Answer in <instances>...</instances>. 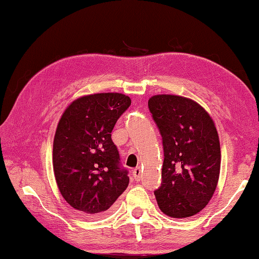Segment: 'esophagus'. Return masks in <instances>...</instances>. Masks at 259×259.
Wrapping results in <instances>:
<instances>
[{
  "mask_svg": "<svg viewBox=\"0 0 259 259\" xmlns=\"http://www.w3.org/2000/svg\"><path fill=\"white\" fill-rule=\"evenodd\" d=\"M141 175H142V171H141L140 168H135L133 170V177H134V180L137 181V182H140Z\"/></svg>",
  "mask_w": 259,
  "mask_h": 259,
  "instance_id": "34e87169",
  "label": "esophagus"
}]
</instances>
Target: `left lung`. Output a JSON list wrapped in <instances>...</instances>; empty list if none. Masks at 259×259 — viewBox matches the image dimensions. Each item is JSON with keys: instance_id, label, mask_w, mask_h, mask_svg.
Returning a JSON list of instances; mask_svg holds the SVG:
<instances>
[{"instance_id": "obj_1", "label": "left lung", "mask_w": 259, "mask_h": 259, "mask_svg": "<svg viewBox=\"0 0 259 259\" xmlns=\"http://www.w3.org/2000/svg\"><path fill=\"white\" fill-rule=\"evenodd\" d=\"M160 130L164 161L162 183L155 191L165 215L184 219L200 212L217 189L221 150L218 131L204 107L176 95H155L148 101Z\"/></svg>"}]
</instances>
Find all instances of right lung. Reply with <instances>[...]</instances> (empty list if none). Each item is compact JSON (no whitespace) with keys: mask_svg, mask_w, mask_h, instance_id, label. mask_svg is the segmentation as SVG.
Segmentation results:
<instances>
[{"mask_svg":"<svg viewBox=\"0 0 259 259\" xmlns=\"http://www.w3.org/2000/svg\"><path fill=\"white\" fill-rule=\"evenodd\" d=\"M130 105L122 94L88 95L75 99L58 124L55 181L63 199L85 215L104 214L128 186V171L120 166L111 132Z\"/></svg>","mask_w":259,"mask_h":259,"instance_id":"1","label":"right lung"}]
</instances>
